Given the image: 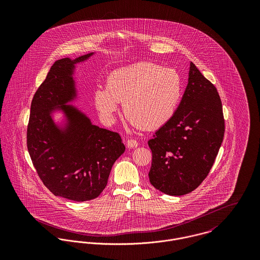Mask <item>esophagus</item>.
I'll use <instances>...</instances> for the list:
<instances>
[{"label": "esophagus", "mask_w": 260, "mask_h": 260, "mask_svg": "<svg viewBox=\"0 0 260 260\" xmlns=\"http://www.w3.org/2000/svg\"><path fill=\"white\" fill-rule=\"evenodd\" d=\"M126 145L128 148H136V147H138L139 143H138V141H136L134 139H128L126 142Z\"/></svg>", "instance_id": "obj_1"}]
</instances>
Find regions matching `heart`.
<instances>
[{
	"label": "heart",
	"mask_w": 260,
	"mask_h": 260,
	"mask_svg": "<svg viewBox=\"0 0 260 260\" xmlns=\"http://www.w3.org/2000/svg\"><path fill=\"white\" fill-rule=\"evenodd\" d=\"M181 96L182 82L177 71L152 62H138L112 71L106 88L95 90L94 101L107 123L114 121L122 103L132 125L155 130L172 119Z\"/></svg>",
	"instance_id": "b5f03b06"
}]
</instances>
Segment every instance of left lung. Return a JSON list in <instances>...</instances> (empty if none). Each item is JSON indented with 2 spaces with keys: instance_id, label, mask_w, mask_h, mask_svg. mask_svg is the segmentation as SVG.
Masks as SVG:
<instances>
[{
  "instance_id": "left-lung-1",
  "label": "left lung",
  "mask_w": 260,
  "mask_h": 260,
  "mask_svg": "<svg viewBox=\"0 0 260 260\" xmlns=\"http://www.w3.org/2000/svg\"><path fill=\"white\" fill-rule=\"evenodd\" d=\"M224 131L219 94L191 62L188 84L177 110L148 141L152 151L150 183L168 195L192 192L213 166Z\"/></svg>"
}]
</instances>
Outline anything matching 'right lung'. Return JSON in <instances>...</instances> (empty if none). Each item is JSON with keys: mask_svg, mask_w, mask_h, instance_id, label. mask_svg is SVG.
I'll return each instance as SVG.
<instances>
[{"mask_svg": "<svg viewBox=\"0 0 260 260\" xmlns=\"http://www.w3.org/2000/svg\"><path fill=\"white\" fill-rule=\"evenodd\" d=\"M94 53L56 61L31 104L27 147L44 185L54 195L73 201L97 198L105 189L115 161L124 153L120 135L93 125L76 107L75 64ZM56 109L68 118L61 129L51 119Z\"/></svg>", "mask_w": 260, "mask_h": 260, "instance_id": "add662e5", "label": "right lung"}]
</instances>
